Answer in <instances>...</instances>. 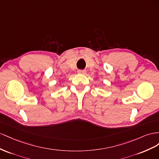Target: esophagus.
Returning <instances> with one entry per match:
<instances>
[{
  "instance_id": "esophagus-1",
  "label": "esophagus",
  "mask_w": 159,
  "mask_h": 159,
  "mask_svg": "<svg viewBox=\"0 0 159 159\" xmlns=\"http://www.w3.org/2000/svg\"><path fill=\"white\" fill-rule=\"evenodd\" d=\"M77 72H78L79 74H83V75H84V74H86V70H85L79 69L78 70H77Z\"/></svg>"
}]
</instances>
